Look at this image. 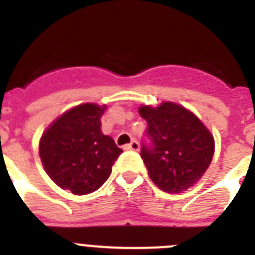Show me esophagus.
<instances>
[{"mask_svg": "<svg viewBox=\"0 0 255 255\" xmlns=\"http://www.w3.org/2000/svg\"><path fill=\"white\" fill-rule=\"evenodd\" d=\"M124 149L135 150V152H138V150L140 149V145H139V143L136 140H131L129 144H126L125 147H124Z\"/></svg>", "mask_w": 255, "mask_h": 255, "instance_id": "obj_1", "label": "esophagus"}]
</instances>
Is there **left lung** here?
<instances>
[{
    "mask_svg": "<svg viewBox=\"0 0 255 255\" xmlns=\"http://www.w3.org/2000/svg\"><path fill=\"white\" fill-rule=\"evenodd\" d=\"M139 114L148 124V143L140 157L148 175L161 190L181 193L203 176L212 162L215 140L200 120L172 102L143 106Z\"/></svg>",
    "mask_w": 255,
    "mask_h": 255,
    "instance_id": "8db88e82",
    "label": "left lung"
}]
</instances>
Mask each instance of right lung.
<instances>
[{
  "mask_svg": "<svg viewBox=\"0 0 255 255\" xmlns=\"http://www.w3.org/2000/svg\"><path fill=\"white\" fill-rule=\"evenodd\" d=\"M106 106H76L44 131L39 155L44 170L60 188L84 195L98 190L123 153L114 139L101 131Z\"/></svg>",
  "mask_w": 255,
  "mask_h": 255,
  "instance_id": "obj_1",
  "label": "right lung"
}]
</instances>
